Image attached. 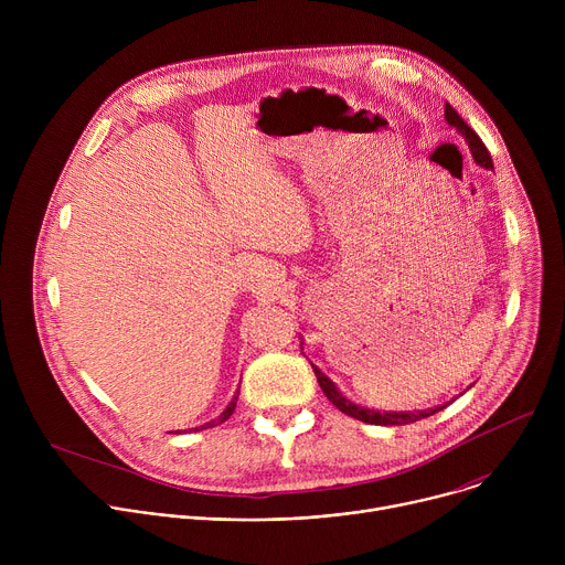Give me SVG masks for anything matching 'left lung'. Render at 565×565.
<instances>
[{
  "mask_svg": "<svg viewBox=\"0 0 565 565\" xmlns=\"http://www.w3.org/2000/svg\"><path fill=\"white\" fill-rule=\"evenodd\" d=\"M445 120L451 125V127H456V131L465 138V142H467V147H469V151H471V156H473V160H476V166H480L482 170H494V163H492V156H490V151H488V147L482 145V140L478 138V134L458 116V111L447 103L445 105ZM303 344V342H301ZM312 366V371H315V375H317V382H319V386H321V391H324V395L333 402V405L342 412V414H347V416H351V418H355V420H362V423H366V425H382V427H399V425H409V423H416V420H423V418H429V416H434V414H438L440 409H445L443 405L440 407H434V409H423V412H375V409H369V407H360V405H355V402H351L338 386H335V382L329 377V375H324L321 373L315 364H310Z\"/></svg>",
  "mask_w": 565,
  "mask_h": 565,
  "instance_id": "obj_1",
  "label": "left lung"
}]
</instances>
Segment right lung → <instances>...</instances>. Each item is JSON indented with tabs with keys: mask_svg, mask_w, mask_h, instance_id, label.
Masks as SVG:
<instances>
[{
	"mask_svg": "<svg viewBox=\"0 0 565 565\" xmlns=\"http://www.w3.org/2000/svg\"><path fill=\"white\" fill-rule=\"evenodd\" d=\"M236 399H238V391L234 393V397L230 399V405L223 409V414L216 418V420H210V423H205V425H201V427H194V431H199V429H210V427H216V425H221V423H225L232 414H234V407H236ZM179 434V431H177Z\"/></svg>",
	"mask_w": 565,
	"mask_h": 565,
	"instance_id": "1",
	"label": "right lung"
}]
</instances>
